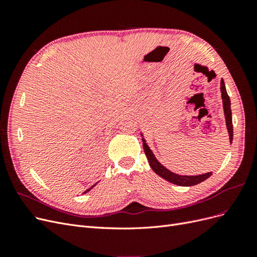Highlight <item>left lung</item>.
Returning <instances> with one entry per match:
<instances>
[{"label":"left lung","mask_w":257,"mask_h":257,"mask_svg":"<svg viewBox=\"0 0 257 257\" xmlns=\"http://www.w3.org/2000/svg\"><path fill=\"white\" fill-rule=\"evenodd\" d=\"M221 92H222V99H223V108H224V114H225V120H226V126L228 130V134H229V142L231 144L232 142V135H234V132H232V121H231V110H230V99L229 96L226 92V88H225V83L224 80L221 79ZM143 147H144V151L146 153V157L149 161L150 167L153 169V172L159 175L160 177L164 178L165 180L172 182L177 185H181V186H192V185H196L200 182L205 181L206 179H208L210 176L212 175V173H207L204 175H199V176H180L170 172L167 168L163 166L161 163L157 160V158L154 157V154L150 150V148L148 147L146 144L145 139L143 138Z\"/></svg>","instance_id":"1"}]
</instances>
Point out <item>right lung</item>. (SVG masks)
<instances>
[{
	"label": "right lung",
	"instance_id": "obj_1",
	"mask_svg": "<svg viewBox=\"0 0 257 257\" xmlns=\"http://www.w3.org/2000/svg\"><path fill=\"white\" fill-rule=\"evenodd\" d=\"M93 186H94V185H93ZM93 186H91V188H90V189H88V190H87V191H84V192H83V193H87V192H89V191H90V190H91V189H92V188H93Z\"/></svg>",
	"mask_w": 257,
	"mask_h": 257
}]
</instances>
